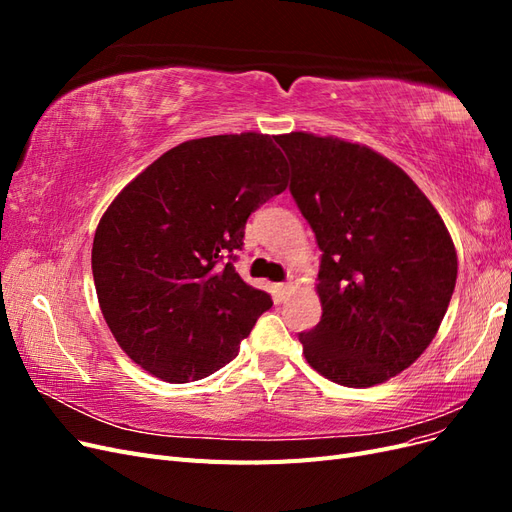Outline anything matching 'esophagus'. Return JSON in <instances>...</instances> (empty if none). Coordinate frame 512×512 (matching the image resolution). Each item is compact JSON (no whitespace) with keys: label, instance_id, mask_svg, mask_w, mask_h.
Returning <instances> with one entry per match:
<instances>
[{"label":"esophagus","instance_id":"34e87169","mask_svg":"<svg viewBox=\"0 0 512 512\" xmlns=\"http://www.w3.org/2000/svg\"><path fill=\"white\" fill-rule=\"evenodd\" d=\"M294 288H297V286H294V282H286V284H280V286H277V297H280V301L288 299L290 294L294 292Z\"/></svg>","mask_w":512,"mask_h":512}]
</instances>
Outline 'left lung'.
Listing matches in <instances>:
<instances>
[{"label": "left lung", "mask_w": 512, "mask_h": 512, "mask_svg": "<svg viewBox=\"0 0 512 512\" xmlns=\"http://www.w3.org/2000/svg\"><path fill=\"white\" fill-rule=\"evenodd\" d=\"M290 194L322 252V318L299 333L307 363L352 389L386 382L436 337L457 280L440 213L378 151L333 136H275Z\"/></svg>", "instance_id": "left-lung-1"}]
</instances>
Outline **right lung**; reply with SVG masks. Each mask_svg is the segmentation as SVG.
<instances>
[{"instance_id": "1", "label": "right lung", "mask_w": 512, "mask_h": 512, "mask_svg": "<svg viewBox=\"0 0 512 512\" xmlns=\"http://www.w3.org/2000/svg\"><path fill=\"white\" fill-rule=\"evenodd\" d=\"M288 185L273 136L185 141L123 188L96 228L91 271L117 344L164 382L207 378L273 305L235 271L245 222Z\"/></svg>"}]
</instances>
